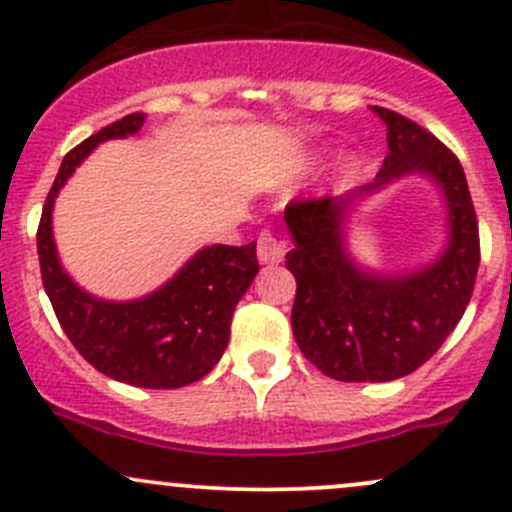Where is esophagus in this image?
Wrapping results in <instances>:
<instances>
[{"label":"esophagus","mask_w":512,"mask_h":512,"mask_svg":"<svg viewBox=\"0 0 512 512\" xmlns=\"http://www.w3.org/2000/svg\"><path fill=\"white\" fill-rule=\"evenodd\" d=\"M285 257V245L272 232H260L257 237V260L262 265H277Z\"/></svg>","instance_id":"obj_1"}]
</instances>
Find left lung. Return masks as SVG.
<instances>
[{
  "label": "left lung",
  "mask_w": 512,
  "mask_h": 512,
  "mask_svg": "<svg viewBox=\"0 0 512 512\" xmlns=\"http://www.w3.org/2000/svg\"><path fill=\"white\" fill-rule=\"evenodd\" d=\"M389 156L374 183L344 198L292 200L285 223L294 237L285 265L297 280L292 332L302 354L337 381H394L426 364L456 329L476 285L478 220L458 158L433 133L389 108ZM442 185L452 237L444 255L409 276H374L343 250V215L356 197L404 174Z\"/></svg>",
  "instance_id": "8db88e82"
}]
</instances>
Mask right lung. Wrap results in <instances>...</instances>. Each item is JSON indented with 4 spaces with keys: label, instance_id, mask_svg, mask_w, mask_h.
Masks as SVG:
<instances>
[{
    "label": "right lung",
    "instance_id": "obj_1",
    "mask_svg": "<svg viewBox=\"0 0 512 512\" xmlns=\"http://www.w3.org/2000/svg\"><path fill=\"white\" fill-rule=\"evenodd\" d=\"M143 121V113H128L66 153L41 210L36 250L41 282L76 352L101 374L123 384L178 389L210 374L223 356L232 312L260 270L257 242L203 247L173 280L148 297L108 302L84 292L61 270L51 235L54 198L76 165L101 141L138 133Z\"/></svg>",
    "mask_w": 512,
    "mask_h": 512
}]
</instances>
